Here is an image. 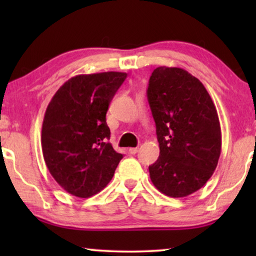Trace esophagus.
<instances>
[{"instance_id": "1", "label": "esophagus", "mask_w": 256, "mask_h": 256, "mask_svg": "<svg viewBox=\"0 0 256 256\" xmlns=\"http://www.w3.org/2000/svg\"><path fill=\"white\" fill-rule=\"evenodd\" d=\"M138 152V148H129V154H132V155H135Z\"/></svg>"}]
</instances>
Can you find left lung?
I'll list each match as a JSON object with an SVG mask.
<instances>
[{
    "mask_svg": "<svg viewBox=\"0 0 256 256\" xmlns=\"http://www.w3.org/2000/svg\"><path fill=\"white\" fill-rule=\"evenodd\" d=\"M160 157L149 166L157 190L182 198L204 186L222 152L216 106L200 80L180 68L154 70L146 90Z\"/></svg>",
    "mask_w": 256,
    "mask_h": 256,
    "instance_id": "obj_1",
    "label": "left lung"
}]
</instances>
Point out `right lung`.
I'll use <instances>...</instances> for the list:
<instances>
[{"label":"right lung","mask_w":256,"mask_h":256,"mask_svg":"<svg viewBox=\"0 0 256 256\" xmlns=\"http://www.w3.org/2000/svg\"><path fill=\"white\" fill-rule=\"evenodd\" d=\"M127 73L68 79L52 98L42 127L45 164L66 192L90 198L107 186L124 155L113 149L106 124L110 102Z\"/></svg>","instance_id":"obj_1"}]
</instances>
